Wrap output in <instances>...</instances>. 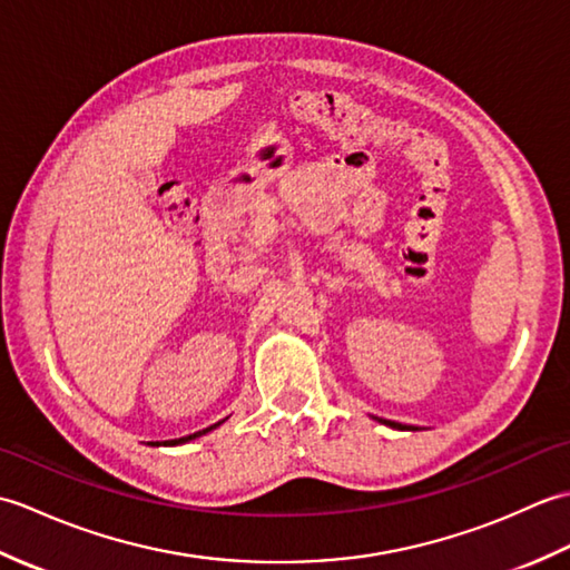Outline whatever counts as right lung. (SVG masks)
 Segmentation results:
<instances>
[{
  "label": "right lung",
  "mask_w": 570,
  "mask_h": 570,
  "mask_svg": "<svg viewBox=\"0 0 570 570\" xmlns=\"http://www.w3.org/2000/svg\"><path fill=\"white\" fill-rule=\"evenodd\" d=\"M208 431H213V426H210V429H205V431H198V433H193V435H188V439H178L176 443H186V441H190V439H198V435H203V433H208Z\"/></svg>",
  "instance_id": "obj_1"
}]
</instances>
